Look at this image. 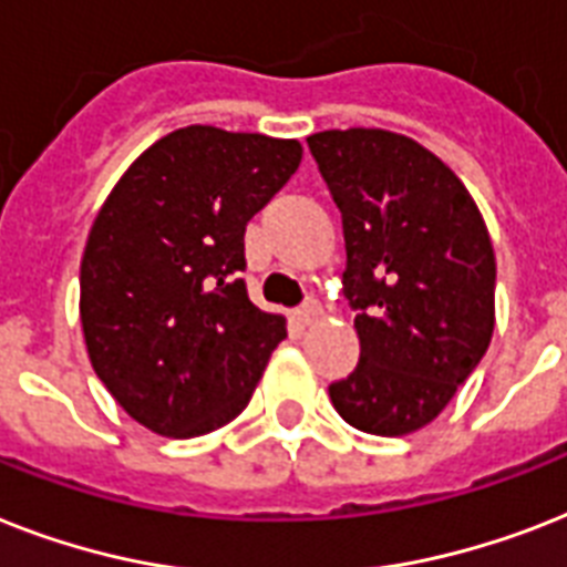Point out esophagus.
I'll return each mask as SVG.
<instances>
[{"instance_id": "obj_1", "label": "esophagus", "mask_w": 567, "mask_h": 567, "mask_svg": "<svg viewBox=\"0 0 567 567\" xmlns=\"http://www.w3.org/2000/svg\"><path fill=\"white\" fill-rule=\"evenodd\" d=\"M317 320H320V311H317L315 306H302L297 311V323L299 326H311V323H317Z\"/></svg>"}]
</instances>
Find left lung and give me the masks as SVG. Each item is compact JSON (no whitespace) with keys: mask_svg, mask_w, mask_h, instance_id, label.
<instances>
[{"mask_svg":"<svg viewBox=\"0 0 567 567\" xmlns=\"http://www.w3.org/2000/svg\"><path fill=\"white\" fill-rule=\"evenodd\" d=\"M343 215V291L361 361L329 388L349 425L404 436L431 425L495 329V250L463 179L411 136L349 127L308 136Z\"/></svg>","mask_w":567,"mask_h":567,"instance_id":"left-lung-1","label":"left lung"}]
</instances>
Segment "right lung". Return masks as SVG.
Listing matches in <instances>:
<instances>
[{"label": "right lung", "mask_w": 567, "mask_h": 567, "mask_svg": "<svg viewBox=\"0 0 567 567\" xmlns=\"http://www.w3.org/2000/svg\"><path fill=\"white\" fill-rule=\"evenodd\" d=\"M297 140L188 124L118 177L81 259L86 355L159 436L209 434L247 408L285 317L250 302L244 227L291 179Z\"/></svg>", "instance_id": "obj_1"}]
</instances>
